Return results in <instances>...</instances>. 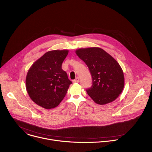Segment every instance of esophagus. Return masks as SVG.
Listing matches in <instances>:
<instances>
[{"mask_svg":"<svg viewBox=\"0 0 152 152\" xmlns=\"http://www.w3.org/2000/svg\"><path fill=\"white\" fill-rule=\"evenodd\" d=\"M79 82V78L78 77H77L75 80H73L74 83H78Z\"/></svg>","mask_w":152,"mask_h":152,"instance_id":"esophagus-1","label":"esophagus"}]
</instances>
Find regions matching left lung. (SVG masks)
Masks as SVG:
<instances>
[{"instance_id":"1","label":"left lung","mask_w":152,"mask_h":152,"mask_svg":"<svg viewBox=\"0 0 152 152\" xmlns=\"http://www.w3.org/2000/svg\"><path fill=\"white\" fill-rule=\"evenodd\" d=\"M76 55L86 64L92 76L88 94L97 104H104L115 100L122 92L124 77L117 61L99 48L79 49Z\"/></svg>"}]
</instances>
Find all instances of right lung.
Returning <instances> with one entry per match:
<instances>
[{
  "label": "right lung",
  "instance_id": "right-lung-1",
  "mask_svg": "<svg viewBox=\"0 0 152 152\" xmlns=\"http://www.w3.org/2000/svg\"><path fill=\"white\" fill-rule=\"evenodd\" d=\"M68 53V50L48 52L28 70L26 78L27 92L32 101L45 109L56 107L72 83L61 67Z\"/></svg>",
  "mask_w": 152,
  "mask_h": 152
}]
</instances>
